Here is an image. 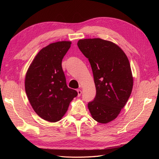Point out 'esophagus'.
<instances>
[{
  "mask_svg": "<svg viewBox=\"0 0 159 159\" xmlns=\"http://www.w3.org/2000/svg\"><path fill=\"white\" fill-rule=\"evenodd\" d=\"M77 92H78V97H80V96L81 94V90L78 89V90H77Z\"/></svg>",
  "mask_w": 159,
  "mask_h": 159,
  "instance_id": "esophagus-1",
  "label": "esophagus"
}]
</instances>
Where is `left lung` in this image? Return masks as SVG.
<instances>
[{
    "label": "left lung",
    "mask_w": 159,
    "mask_h": 159,
    "mask_svg": "<svg viewBox=\"0 0 159 159\" xmlns=\"http://www.w3.org/2000/svg\"><path fill=\"white\" fill-rule=\"evenodd\" d=\"M78 46L89 60L96 88L89 111L96 121L108 123L117 117L133 89L128 57L118 45L101 38L80 39Z\"/></svg>",
    "instance_id": "left-lung-1"
}]
</instances>
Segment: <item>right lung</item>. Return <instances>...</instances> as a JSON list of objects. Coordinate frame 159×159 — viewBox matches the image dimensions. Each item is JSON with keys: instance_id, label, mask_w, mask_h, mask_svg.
<instances>
[{"instance_id": "add662e5", "label": "right lung", "mask_w": 159, "mask_h": 159, "mask_svg": "<svg viewBox=\"0 0 159 159\" xmlns=\"http://www.w3.org/2000/svg\"><path fill=\"white\" fill-rule=\"evenodd\" d=\"M71 41L52 43L38 52L25 76V91L38 116L47 121H60L78 92L69 88L62 70L61 61Z\"/></svg>"}]
</instances>
